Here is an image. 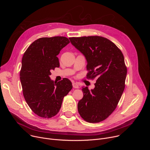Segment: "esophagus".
<instances>
[{"label":"esophagus","mask_w":150,"mask_h":150,"mask_svg":"<svg viewBox=\"0 0 150 150\" xmlns=\"http://www.w3.org/2000/svg\"><path fill=\"white\" fill-rule=\"evenodd\" d=\"M72 86L74 88H79V85L77 83H75V82H73L72 83Z\"/></svg>","instance_id":"34e87169"}]
</instances>
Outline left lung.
<instances>
[{"mask_svg": "<svg viewBox=\"0 0 150 150\" xmlns=\"http://www.w3.org/2000/svg\"><path fill=\"white\" fill-rule=\"evenodd\" d=\"M69 38L87 61V78H97L94 89L82 87L78 112L85 121L100 122L115 110L124 91L127 74L124 56L112 41L103 37Z\"/></svg>", "mask_w": 150, "mask_h": 150, "instance_id": "1", "label": "left lung"}]
</instances>
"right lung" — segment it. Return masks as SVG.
I'll list each match as a JSON object with an SVG mask.
<instances>
[{"label": "right lung", "mask_w": 150, "mask_h": 150, "mask_svg": "<svg viewBox=\"0 0 150 150\" xmlns=\"http://www.w3.org/2000/svg\"><path fill=\"white\" fill-rule=\"evenodd\" d=\"M70 42L65 37H42L28 47L22 59L20 80L24 98L40 117L51 118L59 112L63 97L72 88L68 78L55 82L50 71L59 68L57 56Z\"/></svg>", "instance_id": "1"}]
</instances>
